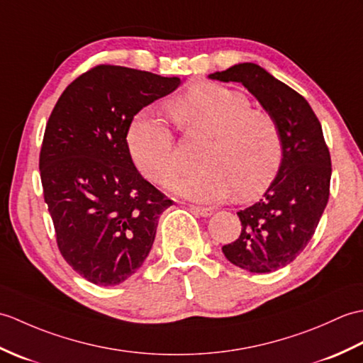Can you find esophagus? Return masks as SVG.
Listing matches in <instances>:
<instances>
[{
  "instance_id": "obj_1",
  "label": "esophagus",
  "mask_w": 363,
  "mask_h": 363,
  "mask_svg": "<svg viewBox=\"0 0 363 363\" xmlns=\"http://www.w3.org/2000/svg\"><path fill=\"white\" fill-rule=\"evenodd\" d=\"M191 211L197 214V216H202V217H209L213 213L214 209L213 208H206V206H196V205H191Z\"/></svg>"
}]
</instances>
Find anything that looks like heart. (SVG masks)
Wrapping results in <instances>:
<instances>
[{
  "label": "heart",
  "mask_w": 363,
  "mask_h": 363,
  "mask_svg": "<svg viewBox=\"0 0 363 363\" xmlns=\"http://www.w3.org/2000/svg\"><path fill=\"white\" fill-rule=\"evenodd\" d=\"M169 110L184 132L211 138L199 171L177 175L171 188L196 202H220L236 194L252 200L269 188L283 158L277 121L242 93L217 84H199L171 102ZM127 146L146 179L166 184L177 169L175 141L166 121L141 110L127 130Z\"/></svg>",
  "instance_id": "heart-1"
}]
</instances>
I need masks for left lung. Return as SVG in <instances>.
I'll use <instances>...</instances> for the list:
<instances>
[{"label": "left lung", "instance_id": "left-lung-1", "mask_svg": "<svg viewBox=\"0 0 363 363\" xmlns=\"http://www.w3.org/2000/svg\"><path fill=\"white\" fill-rule=\"evenodd\" d=\"M208 77L242 84L277 121L283 138L275 180L259 202L238 213L240 235L222 252L252 273L283 269L312 239L329 199L333 169L321 124L300 93L256 63H238Z\"/></svg>", "mask_w": 363, "mask_h": 363}]
</instances>
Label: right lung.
Wrapping results in <instances>:
<instances>
[{"instance_id":"right-lung-1","label":"right lung","mask_w":363,"mask_h":363,"mask_svg":"<svg viewBox=\"0 0 363 363\" xmlns=\"http://www.w3.org/2000/svg\"><path fill=\"white\" fill-rule=\"evenodd\" d=\"M179 77L99 65L65 88L48 119L40 177L62 256L98 286L124 283L172 205L143 179L127 146L133 116L172 93Z\"/></svg>"}]
</instances>
